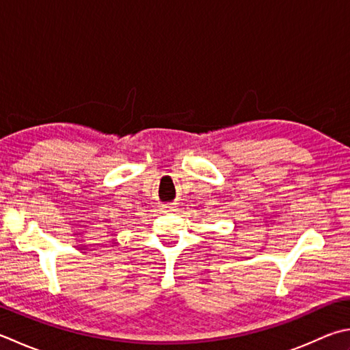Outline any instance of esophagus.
I'll return each instance as SVG.
<instances>
[{
    "label": "esophagus",
    "instance_id": "1",
    "mask_svg": "<svg viewBox=\"0 0 350 350\" xmlns=\"http://www.w3.org/2000/svg\"><path fill=\"white\" fill-rule=\"evenodd\" d=\"M174 204L173 203H165V204H162L161 206V211L162 212H173L174 211Z\"/></svg>",
    "mask_w": 350,
    "mask_h": 350
}]
</instances>
